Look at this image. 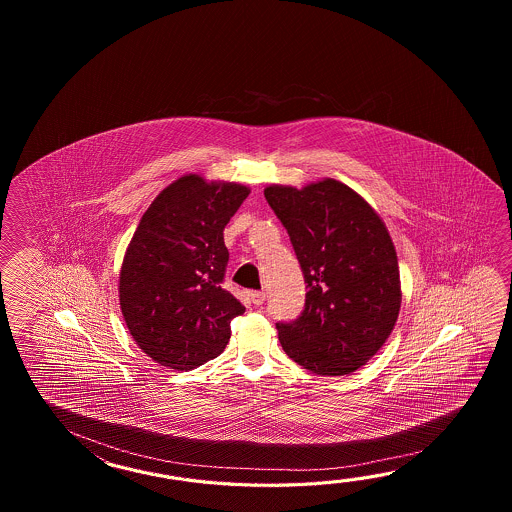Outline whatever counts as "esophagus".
Here are the masks:
<instances>
[{
	"instance_id": "1",
	"label": "esophagus",
	"mask_w": 512,
	"mask_h": 512,
	"mask_svg": "<svg viewBox=\"0 0 512 512\" xmlns=\"http://www.w3.org/2000/svg\"><path fill=\"white\" fill-rule=\"evenodd\" d=\"M251 302L256 307H260L265 302V293L263 291H254V293H251Z\"/></svg>"
}]
</instances>
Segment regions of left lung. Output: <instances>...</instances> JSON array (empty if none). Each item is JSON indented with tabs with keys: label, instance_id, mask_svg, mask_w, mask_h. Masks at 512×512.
Wrapping results in <instances>:
<instances>
[{
	"label": "left lung",
	"instance_id": "1",
	"mask_svg": "<svg viewBox=\"0 0 512 512\" xmlns=\"http://www.w3.org/2000/svg\"><path fill=\"white\" fill-rule=\"evenodd\" d=\"M304 271L305 309L276 324L283 351L324 377L362 368L392 335L401 311L399 261L390 232L364 197L337 179L269 185Z\"/></svg>",
	"mask_w": 512,
	"mask_h": 512
}]
</instances>
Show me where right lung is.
<instances>
[{"mask_svg": "<svg viewBox=\"0 0 512 512\" xmlns=\"http://www.w3.org/2000/svg\"><path fill=\"white\" fill-rule=\"evenodd\" d=\"M249 186L181 175L142 214L119 276L120 311L137 346L157 364L194 370L229 344L245 307L221 282L223 230Z\"/></svg>", "mask_w": 512, "mask_h": 512, "instance_id": "add662e5", "label": "right lung"}]
</instances>
